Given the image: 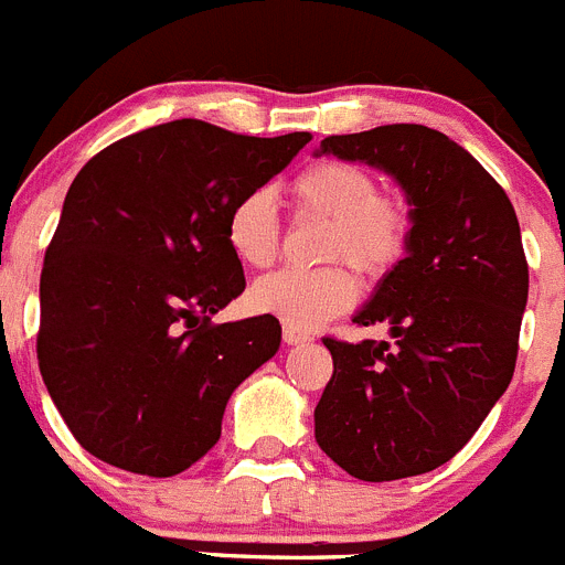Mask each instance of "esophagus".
<instances>
[{
    "mask_svg": "<svg viewBox=\"0 0 565 565\" xmlns=\"http://www.w3.org/2000/svg\"><path fill=\"white\" fill-rule=\"evenodd\" d=\"M284 342L287 345H303V342H312V334L303 329H292V326H284Z\"/></svg>",
    "mask_w": 565,
    "mask_h": 565,
    "instance_id": "obj_1",
    "label": "esophagus"
}]
</instances>
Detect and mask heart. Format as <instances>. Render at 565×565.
<instances>
[{"mask_svg":"<svg viewBox=\"0 0 565 565\" xmlns=\"http://www.w3.org/2000/svg\"><path fill=\"white\" fill-rule=\"evenodd\" d=\"M289 203L298 217L329 223L320 258L337 262L318 270H278L250 287L253 309L276 315L292 329H318L354 307L360 284L340 260L367 281H382L407 256L413 214L402 200L384 194L379 178L360 163L340 158L309 163L289 183ZM225 239L242 265L270 267L284 239L270 194L247 192L236 200L225 220Z\"/></svg>","mask_w":565,"mask_h":565,"instance_id":"b5f03b06","label":"heart"}]
</instances>
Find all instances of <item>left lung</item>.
I'll return each instance as SVG.
<instances>
[{"instance_id":"obj_1","label":"left lung","mask_w":565,"mask_h":565,"mask_svg":"<svg viewBox=\"0 0 565 565\" xmlns=\"http://www.w3.org/2000/svg\"><path fill=\"white\" fill-rule=\"evenodd\" d=\"M320 152L398 178L413 239L356 326L393 342L323 337L334 373L315 407V440L365 482L449 462L508 390L530 289L519 220L504 189L457 141L426 125L326 136Z\"/></svg>"}]
</instances>
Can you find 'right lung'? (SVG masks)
Masks as SVG:
<instances>
[{
	"mask_svg": "<svg viewBox=\"0 0 565 565\" xmlns=\"http://www.w3.org/2000/svg\"><path fill=\"white\" fill-rule=\"evenodd\" d=\"M309 141L175 119L77 172L44 256L35 351L88 455L175 477L220 440L231 393L281 342L273 315L211 323L245 289L225 220Z\"/></svg>",
	"mask_w": 565,
	"mask_h": 565,
	"instance_id": "obj_1",
	"label": "right lung"
}]
</instances>
